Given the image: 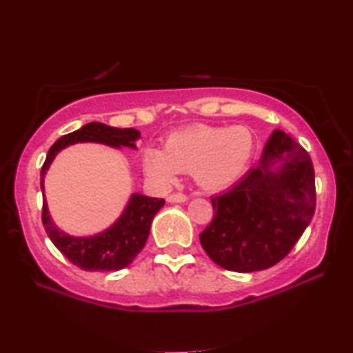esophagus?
I'll list each match as a JSON object with an SVG mask.
<instances>
[{
    "mask_svg": "<svg viewBox=\"0 0 353 353\" xmlns=\"http://www.w3.org/2000/svg\"><path fill=\"white\" fill-rule=\"evenodd\" d=\"M167 201L170 202V204H176V202H186L188 197L185 194H180V192H175V194L168 196Z\"/></svg>",
    "mask_w": 353,
    "mask_h": 353,
    "instance_id": "1",
    "label": "esophagus"
}]
</instances>
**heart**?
<instances>
[{"label":"heart","mask_w":353,"mask_h":353,"mask_svg":"<svg viewBox=\"0 0 353 353\" xmlns=\"http://www.w3.org/2000/svg\"><path fill=\"white\" fill-rule=\"evenodd\" d=\"M252 152L254 137L245 127L194 125L172 133L163 149H144L143 170L161 186L173 185L180 172H191L202 190L220 191L243 176Z\"/></svg>","instance_id":"b5f03b06"}]
</instances>
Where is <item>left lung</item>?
I'll return each instance as SVG.
<instances>
[{
	"mask_svg": "<svg viewBox=\"0 0 353 353\" xmlns=\"http://www.w3.org/2000/svg\"><path fill=\"white\" fill-rule=\"evenodd\" d=\"M315 196L308 152L283 130H273L257 165L210 199L215 215L199 234L202 248L231 272L273 267L310 225Z\"/></svg>",
	"mask_w": 353,
	"mask_h": 353,
	"instance_id": "obj_1",
	"label": "left lung"
}]
</instances>
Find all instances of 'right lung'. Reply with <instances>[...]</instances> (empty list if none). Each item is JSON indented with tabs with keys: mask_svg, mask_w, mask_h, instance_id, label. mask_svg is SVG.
Here are the masks:
<instances>
[{
	"mask_svg": "<svg viewBox=\"0 0 353 353\" xmlns=\"http://www.w3.org/2000/svg\"><path fill=\"white\" fill-rule=\"evenodd\" d=\"M141 133L134 128H115L101 122H90L65 137L57 139L48 151L41 167L40 185L43 191V225L52 244L77 267L88 272H115L128 267L146 244L154 216L165 201L132 192L122 214L112 225L91 236H72L59 230L48 209L45 196V176L52 161L62 149L77 143H98L114 149L128 148L137 151Z\"/></svg>",
	"mask_w": 353,
	"mask_h": 353,
	"instance_id": "right-lung-1",
	"label": "right lung"
}]
</instances>
